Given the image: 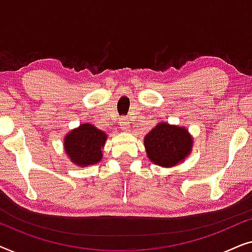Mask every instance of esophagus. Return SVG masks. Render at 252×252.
Segmentation results:
<instances>
[{
	"instance_id": "34e87169",
	"label": "esophagus",
	"mask_w": 252,
	"mask_h": 252,
	"mask_svg": "<svg viewBox=\"0 0 252 252\" xmlns=\"http://www.w3.org/2000/svg\"><path fill=\"white\" fill-rule=\"evenodd\" d=\"M119 125H120V128H122L123 130H127V129L129 128V122H128V119H127L126 117H124V118L120 119Z\"/></svg>"
}]
</instances>
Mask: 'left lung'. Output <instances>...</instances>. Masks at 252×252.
<instances>
[{"label": "left lung", "mask_w": 252, "mask_h": 252, "mask_svg": "<svg viewBox=\"0 0 252 252\" xmlns=\"http://www.w3.org/2000/svg\"><path fill=\"white\" fill-rule=\"evenodd\" d=\"M148 157L159 166H174L190 153L192 141L187 129L160 123L144 137Z\"/></svg>", "instance_id": "8db88e82"}]
</instances>
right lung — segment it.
<instances>
[{
	"instance_id": "right-lung-1",
	"label": "right lung",
	"mask_w": 252,
	"mask_h": 252,
	"mask_svg": "<svg viewBox=\"0 0 252 252\" xmlns=\"http://www.w3.org/2000/svg\"><path fill=\"white\" fill-rule=\"evenodd\" d=\"M106 134L91 124H82L71 130L64 140L65 150L71 161L79 166L98 163L102 158L101 148L104 146Z\"/></svg>"
}]
</instances>
